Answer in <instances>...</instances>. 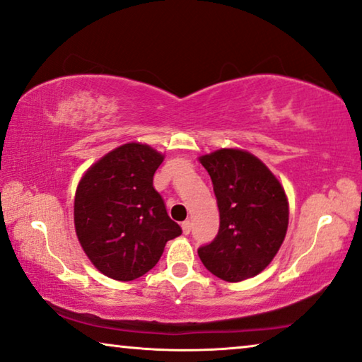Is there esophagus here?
<instances>
[{"instance_id": "34e87169", "label": "esophagus", "mask_w": 362, "mask_h": 362, "mask_svg": "<svg viewBox=\"0 0 362 362\" xmlns=\"http://www.w3.org/2000/svg\"><path fill=\"white\" fill-rule=\"evenodd\" d=\"M182 233H185V235H189V233H191V221H182Z\"/></svg>"}]
</instances>
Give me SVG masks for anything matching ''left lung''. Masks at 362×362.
<instances>
[{"mask_svg": "<svg viewBox=\"0 0 362 362\" xmlns=\"http://www.w3.org/2000/svg\"><path fill=\"white\" fill-rule=\"evenodd\" d=\"M220 210L218 235L197 254L225 281L262 272L280 249L288 228V200L272 171L254 155L221 148L200 157Z\"/></svg>", "mask_w": 362, "mask_h": 362, "instance_id": "left-lung-1", "label": "left lung"}]
</instances>
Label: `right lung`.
<instances>
[{
  "mask_svg": "<svg viewBox=\"0 0 362 362\" xmlns=\"http://www.w3.org/2000/svg\"><path fill=\"white\" fill-rule=\"evenodd\" d=\"M162 162L148 146L124 144L93 165L77 186V238L92 264L113 280L146 275L165 244L182 233L153 187Z\"/></svg>",
  "mask_w": 362,
  "mask_h": 362,
  "instance_id": "add662e5",
  "label": "right lung"
}]
</instances>
